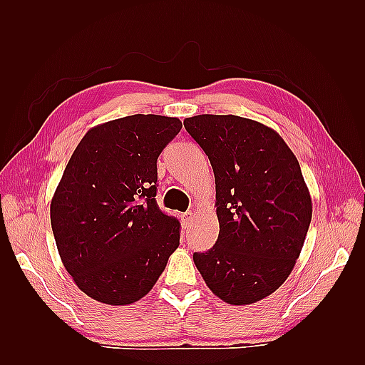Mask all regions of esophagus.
<instances>
[{"instance_id":"1","label":"esophagus","mask_w":365,"mask_h":365,"mask_svg":"<svg viewBox=\"0 0 365 365\" xmlns=\"http://www.w3.org/2000/svg\"><path fill=\"white\" fill-rule=\"evenodd\" d=\"M192 217H193V213L192 212H185L181 215V222L184 227H189L190 222H192Z\"/></svg>"}]
</instances>
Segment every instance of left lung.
<instances>
[{
	"instance_id": "1",
	"label": "left lung",
	"mask_w": 365,
	"mask_h": 365,
	"mask_svg": "<svg viewBox=\"0 0 365 365\" xmlns=\"http://www.w3.org/2000/svg\"><path fill=\"white\" fill-rule=\"evenodd\" d=\"M213 168L219 236L195 252L197 271L228 304L279 289L300 256L312 201L298 160L274 129L239 115L184 120Z\"/></svg>"
}]
</instances>
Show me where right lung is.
Segmentation results:
<instances>
[{"label": "right lung", "instance_id": "right-lung-1", "mask_svg": "<svg viewBox=\"0 0 365 365\" xmlns=\"http://www.w3.org/2000/svg\"><path fill=\"white\" fill-rule=\"evenodd\" d=\"M176 117L135 114L91 128L53 195L50 219L65 269L94 300L125 306L157 283L180 245V222L157 205V160Z\"/></svg>", "mask_w": 365, "mask_h": 365}]
</instances>
